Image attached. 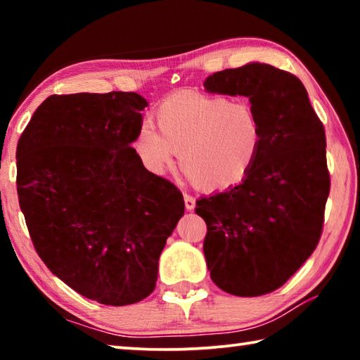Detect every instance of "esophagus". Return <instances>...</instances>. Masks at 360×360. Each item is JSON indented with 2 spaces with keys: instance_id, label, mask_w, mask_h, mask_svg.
Listing matches in <instances>:
<instances>
[{
  "instance_id": "34e87169",
  "label": "esophagus",
  "mask_w": 360,
  "mask_h": 360,
  "mask_svg": "<svg viewBox=\"0 0 360 360\" xmlns=\"http://www.w3.org/2000/svg\"><path fill=\"white\" fill-rule=\"evenodd\" d=\"M184 203H186V210L187 211L195 210V198L192 197V195H188V193L184 195Z\"/></svg>"
}]
</instances>
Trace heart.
<instances>
[{
	"instance_id": "obj_1",
	"label": "heart",
	"mask_w": 360,
	"mask_h": 360,
	"mask_svg": "<svg viewBox=\"0 0 360 360\" xmlns=\"http://www.w3.org/2000/svg\"><path fill=\"white\" fill-rule=\"evenodd\" d=\"M158 131L139 127L133 150L150 174L163 176L179 152L182 172L206 191H225L248 178L264 148L255 109L222 95L179 90L155 109Z\"/></svg>"
}]
</instances>
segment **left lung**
I'll list each match as a JSON object with an SVG mask.
<instances>
[{
	"mask_svg": "<svg viewBox=\"0 0 360 360\" xmlns=\"http://www.w3.org/2000/svg\"><path fill=\"white\" fill-rule=\"evenodd\" d=\"M203 85L211 94L248 96L264 125V148L248 178L197 202L208 227L206 265L229 294L265 295L319 243L330 191L324 125L300 79L271 65L217 71Z\"/></svg>",
	"mask_w": 360,
	"mask_h": 360,
	"instance_id": "1",
	"label": "left lung"
}]
</instances>
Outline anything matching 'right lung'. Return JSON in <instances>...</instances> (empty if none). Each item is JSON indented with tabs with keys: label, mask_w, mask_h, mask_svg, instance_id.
I'll list each match as a JSON object with an SVG mask.
<instances>
[{
	"label": "right lung",
	"mask_w": 360,
	"mask_h": 360,
	"mask_svg": "<svg viewBox=\"0 0 360 360\" xmlns=\"http://www.w3.org/2000/svg\"><path fill=\"white\" fill-rule=\"evenodd\" d=\"M146 106L135 92L52 95L17 144V193L36 252L77 294L112 307L154 290L184 216L178 187L131 148Z\"/></svg>",
	"instance_id": "obj_1"
}]
</instances>
